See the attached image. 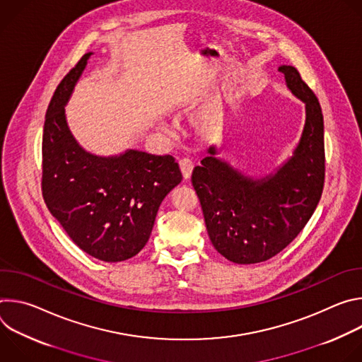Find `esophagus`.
Masks as SVG:
<instances>
[{"label": "esophagus", "instance_id": "obj_1", "mask_svg": "<svg viewBox=\"0 0 362 362\" xmlns=\"http://www.w3.org/2000/svg\"><path fill=\"white\" fill-rule=\"evenodd\" d=\"M180 170H182V175H183V179L185 180H189L190 176H192V172H193V162L190 159H182L180 163Z\"/></svg>", "mask_w": 362, "mask_h": 362}]
</instances>
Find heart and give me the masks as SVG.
Returning <instances> with one entry per match:
<instances>
[{"instance_id":"obj_1","label":"heart","mask_w":362,"mask_h":362,"mask_svg":"<svg viewBox=\"0 0 362 362\" xmlns=\"http://www.w3.org/2000/svg\"><path fill=\"white\" fill-rule=\"evenodd\" d=\"M187 107V100L185 97H177L175 101V109L176 110H183ZM215 124V119L212 115L209 113H200L196 119H194V127L199 132H208L209 129H212Z\"/></svg>"}]
</instances>
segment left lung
I'll return each instance as SVG.
<instances>
[{
    "instance_id": "8db88e82",
    "label": "left lung",
    "mask_w": 362,
    "mask_h": 362,
    "mask_svg": "<svg viewBox=\"0 0 362 362\" xmlns=\"http://www.w3.org/2000/svg\"><path fill=\"white\" fill-rule=\"evenodd\" d=\"M288 90L305 105V123L291 156L269 173L252 176L208 148L192 173L215 249L228 261L249 265L285 249L315 212L325 176L324 116L317 95L292 66H279Z\"/></svg>"
}]
</instances>
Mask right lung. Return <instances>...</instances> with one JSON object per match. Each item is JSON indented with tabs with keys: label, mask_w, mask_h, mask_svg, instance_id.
I'll return each instance as SVG.
<instances>
[{
	"label": "right lung",
	"mask_w": 362,
	"mask_h": 362,
	"mask_svg": "<svg viewBox=\"0 0 362 362\" xmlns=\"http://www.w3.org/2000/svg\"><path fill=\"white\" fill-rule=\"evenodd\" d=\"M93 53L62 80L42 133V196L71 240L105 262H122L147 243L163 199L182 182L172 156L127 148L87 151L71 133L66 106Z\"/></svg>",
	"instance_id": "obj_1"
}]
</instances>
